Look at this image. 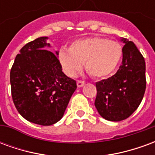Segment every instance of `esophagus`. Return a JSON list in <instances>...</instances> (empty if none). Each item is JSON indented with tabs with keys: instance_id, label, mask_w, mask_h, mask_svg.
<instances>
[{
	"instance_id": "esophagus-1",
	"label": "esophagus",
	"mask_w": 155,
	"mask_h": 155,
	"mask_svg": "<svg viewBox=\"0 0 155 155\" xmlns=\"http://www.w3.org/2000/svg\"><path fill=\"white\" fill-rule=\"evenodd\" d=\"M84 81H77V86L79 88L82 87V86H84Z\"/></svg>"
}]
</instances>
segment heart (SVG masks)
I'll list each match as a JSON object with an SVG mask.
<instances>
[{
    "mask_svg": "<svg viewBox=\"0 0 155 155\" xmlns=\"http://www.w3.org/2000/svg\"><path fill=\"white\" fill-rule=\"evenodd\" d=\"M123 54L119 43L103 37H89L74 41L70 49L61 48L58 59L64 72L75 76L82 70L84 62L88 74L94 78H104L118 66Z\"/></svg>",
    "mask_w": 155,
    "mask_h": 155,
    "instance_id": "b5f03b06",
    "label": "heart"
}]
</instances>
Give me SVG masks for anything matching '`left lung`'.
Returning a JSON list of instances; mask_svg holds the SVG:
<instances>
[{
	"label": "left lung",
	"mask_w": 155,
	"mask_h": 155,
	"mask_svg": "<svg viewBox=\"0 0 155 155\" xmlns=\"http://www.w3.org/2000/svg\"><path fill=\"white\" fill-rule=\"evenodd\" d=\"M120 41L124 45L119 70L113 76L95 83V108L104 119L115 122L125 120L136 110L146 88L144 58L132 41Z\"/></svg>",
	"instance_id": "obj_1"
}]
</instances>
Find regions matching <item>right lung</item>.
Here are the masks:
<instances>
[{
  "label": "right lung",
  "mask_w": 155,
  "mask_h": 155,
  "mask_svg": "<svg viewBox=\"0 0 155 155\" xmlns=\"http://www.w3.org/2000/svg\"><path fill=\"white\" fill-rule=\"evenodd\" d=\"M48 37L35 39L24 45L16 55L10 74L12 100L25 120L40 125L54 124L64 115L76 81L62 71Z\"/></svg>",
  "instance_id": "right-lung-1"
}]
</instances>
